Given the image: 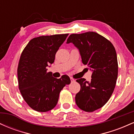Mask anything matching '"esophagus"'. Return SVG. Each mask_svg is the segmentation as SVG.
<instances>
[{
  "label": "esophagus",
  "mask_w": 134,
  "mask_h": 134,
  "mask_svg": "<svg viewBox=\"0 0 134 134\" xmlns=\"http://www.w3.org/2000/svg\"><path fill=\"white\" fill-rule=\"evenodd\" d=\"M70 81H71V82H74L75 81H76L73 78H70Z\"/></svg>",
  "instance_id": "1"
}]
</instances>
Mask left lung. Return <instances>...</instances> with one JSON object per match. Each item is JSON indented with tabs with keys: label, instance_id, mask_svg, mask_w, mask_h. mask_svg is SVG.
Returning a JSON list of instances; mask_svg holds the SVG:
<instances>
[{
	"label": "left lung",
	"instance_id": "1",
	"mask_svg": "<svg viewBox=\"0 0 134 134\" xmlns=\"http://www.w3.org/2000/svg\"><path fill=\"white\" fill-rule=\"evenodd\" d=\"M72 43L79 50L84 65L93 72L91 81L76 80L81 90L76 95L80 109L93 112L101 108L111 97L118 76V61L115 47L107 38L93 31L72 34L67 43Z\"/></svg>",
	"mask_w": 134,
	"mask_h": 134
}]
</instances>
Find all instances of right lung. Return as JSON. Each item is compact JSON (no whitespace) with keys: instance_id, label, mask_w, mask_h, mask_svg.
I'll return each mask as SVG.
<instances>
[{"instance_id":"obj_1","label":"right lung","mask_w":134,"mask_h":134,"mask_svg":"<svg viewBox=\"0 0 134 134\" xmlns=\"http://www.w3.org/2000/svg\"><path fill=\"white\" fill-rule=\"evenodd\" d=\"M69 34L34 38L24 48L18 67L19 89L23 99L35 111L46 112L55 108L59 94L70 83L67 75L60 79L47 72L55 54Z\"/></svg>"}]
</instances>
